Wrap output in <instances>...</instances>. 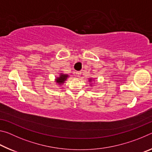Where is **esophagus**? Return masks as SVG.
Segmentation results:
<instances>
[{
	"label": "esophagus",
	"instance_id": "esophagus-1",
	"mask_svg": "<svg viewBox=\"0 0 152 152\" xmlns=\"http://www.w3.org/2000/svg\"><path fill=\"white\" fill-rule=\"evenodd\" d=\"M74 74L76 77H80L81 76V72H75Z\"/></svg>",
	"mask_w": 152,
	"mask_h": 152
}]
</instances>
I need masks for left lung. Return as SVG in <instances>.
I'll return each instance as SVG.
<instances>
[{
  "label": "left lung",
  "instance_id": "left-lung-1",
  "mask_svg": "<svg viewBox=\"0 0 152 152\" xmlns=\"http://www.w3.org/2000/svg\"><path fill=\"white\" fill-rule=\"evenodd\" d=\"M90 80H91V79H90Z\"/></svg>",
  "mask_w": 152,
  "mask_h": 152
}]
</instances>
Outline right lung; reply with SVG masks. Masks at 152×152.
Listing matches in <instances>:
<instances>
[{
  "instance_id": "1",
  "label": "right lung",
  "mask_w": 152,
  "mask_h": 152,
  "mask_svg": "<svg viewBox=\"0 0 152 152\" xmlns=\"http://www.w3.org/2000/svg\"><path fill=\"white\" fill-rule=\"evenodd\" d=\"M68 75H67V74H61L59 78H58L57 79H56V81L58 84H63L64 81H65L67 79V78H68Z\"/></svg>"
}]
</instances>
